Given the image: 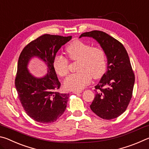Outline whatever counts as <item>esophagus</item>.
Instances as JSON below:
<instances>
[{
    "mask_svg": "<svg viewBox=\"0 0 149 149\" xmlns=\"http://www.w3.org/2000/svg\"><path fill=\"white\" fill-rule=\"evenodd\" d=\"M72 93H74V94H79V93H81V91H72Z\"/></svg>",
    "mask_w": 149,
    "mask_h": 149,
    "instance_id": "34e87169",
    "label": "esophagus"
}]
</instances>
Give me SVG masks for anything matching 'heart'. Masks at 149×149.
Listing matches in <instances>:
<instances>
[{
  "label": "heart",
  "instance_id": "heart-1",
  "mask_svg": "<svg viewBox=\"0 0 149 149\" xmlns=\"http://www.w3.org/2000/svg\"><path fill=\"white\" fill-rule=\"evenodd\" d=\"M70 59L78 61L77 73L69 75L64 80V85L68 90L79 91L89 84L91 77L99 79L104 74L107 66L106 54L102 48L92 47L81 41L72 42L66 48ZM56 74L65 77L68 74V60L62 55H56L53 61Z\"/></svg>",
  "mask_w": 149,
  "mask_h": 149
}]
</instances>
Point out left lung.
Listing matches in <instances>:
<instances>
[{
    "label": "left lung",
    "mask_w": 149,
    "mask_h": 149,
    "mask_svg": "<svg viewBox=\"0 0 149 149\" xmlns=\"http://www.w3.org/2000/svg\"><path fill=\"white\" fill-rule=\"evenodd\" d=\"M96 40L104 50L107 68L95 87V97L90 108L98 116L114 119L125 112L132 97L135 75L129 56L123 45L114 37L100 31L82 33Z\"/></svg>",
    "instance_id": "obj_1"
}]
</instances>
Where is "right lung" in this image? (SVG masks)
Wrapping results in <instances>:
<instances>
[{"label":"right lung","mask_w":149,"mask_h":149,"mask_svg":"<svg viewBox=\"0 0 149 149\" xmlns=\"http://www.w3.org/2000/svg\"><path fill=\"white\" fill-rule=\"evenodd\" d=\"M71 39L72 36L45 34L29 42L19 55L15 87L27 114L37 122H54L66 108L69 94L57 91L60 83L53 61L61 47ZM33 57L46 64L47 74L43 77L37 78L29 71L28 64Z\"/></svg>","instance_id":"right-lung-1"}]
</instances>
